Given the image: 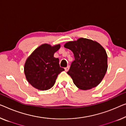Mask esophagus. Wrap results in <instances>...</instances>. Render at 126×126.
I'll list each match as a JSON object with an SVG mask.
<instances>
[{"instance_id": "34e87169", "label": "esophagus", "mask_w": 126, "mask_h": 126, "mask_svg": "<svg viewBox=\"0 0 126 126\" xmlns=\"http://www.w3.org/2000/svg\"><path fill=\"white\" fill-rule=\"evenodd\" d=\"M69 65H68V66H67V67H65V68H64L65 71H66V72H67V71L69 70Z\"/></svg>"}]
</instances>
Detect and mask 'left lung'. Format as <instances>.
<instances>
[{
	"instance_id": "8db88e82",
	"label": "left lung",
	"mask_w": 126,
	"mask_h": 126,
	"mask_svg": "<svg viewBox=\"0 0 126 126\" xmlns=\"http://www.w3.org/2000/svg\"><path fill=\"white\" fill-rule=\"evenodd\" d=\"M64 47L74 54L75 61L67 74L75 85L84 91L97 87L108 69V55L105 48L96 41L84 38L69 41Z\"/></svg>"
}]
</instances>
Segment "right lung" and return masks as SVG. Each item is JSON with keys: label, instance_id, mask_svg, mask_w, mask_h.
I'll list each match as a JSON object with an SVG mask.
<instances>
[{"label": "right lung", "instance_id": "1", "mask_svg": "<svg viewBox=\"0 0 126 126\" xmlns=\"http://www.w3.org/2000/svg\"><path fill=\"white\" fill-rule=\"evenodd\" d=\"M61 45L44 44L38 47L26 60L24 74L28 82L34 88L46 91L53 87L60 73L64 71L59 60L54 57Z\"/></svg>", "mask_w": 126, "mask_h": 126}]
</instances>
